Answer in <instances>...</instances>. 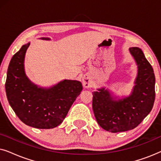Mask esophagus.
<instances>
[{
	"mask_svg": "<svg viewBox=\"0 0 161 161\" xmlns=\"http://www.w3.org/2000/svg\"><path fill=\"white\" fill-rule=\"evenodd\" d=\"M92 80L88 75H84L83 78V85L85 88H89L92 86Z\"/></svg>",
	"mask_w": 161,
	"mask_h": 161,
	"instance_id": "34e87169",
	"label": "esophagus"
}]
</instances>
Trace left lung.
<instances>
[{
	"label": "left lung",
	"mask_w": 161,
	"mask_h": 161,
	"mask_svg": "<svg viewBox=\"0 0 161 161\" xmlns=\"http://www.w3.org/2000/svg\"><path fill=\"white\" fill-rule=\"evenodd\" d=\"M129 50L138 67L131 94L119 98L105 87L92 92V108L97 122L111 133L135 128L150 113L155 102V77L153 67L139 47H130Z\"/></svg>",
	"instance_id": "1"
}]
</instances>
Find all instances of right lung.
<instances>
[{
	"label": "right lung",
	"instance_id": "add662e5",
	"mask_svg": "<svg viewBox=\"0 0 161 161\" xmlns=\"http://www.w3.org/2000/svg\"><path fill=\"white\" fill-rule=\"evenodd\" d=\"M41 39L50 40L42 37ZM30 42L22 46L11 59L6 80V92L13 111L23 123L39 129L58 126L64 119L82 83L63 80L51 87H41L31 82L24 67L25 53Z\"/></svg>",
	"mask_w": 161,
	"mask_h": 161
}]
</instances>
